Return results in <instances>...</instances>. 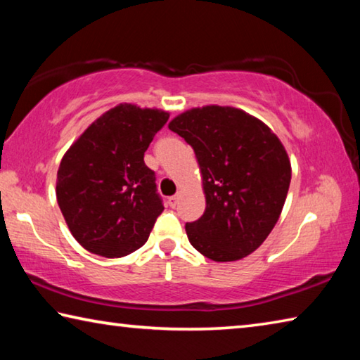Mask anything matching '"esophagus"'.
Here are the masks:
<instances>
[{
  "mask_svg": "<svg viewBox=\"0 0 360 360\" xmlns=\"http://www.w3.org/2000/svg\"><path fill=\"white\" fill-rule=\"evenodd\" d=\"M178 202H179L178 195H173V197L168 198V205L172 206V208H176V205H178Z\"/></svg>",
  "mask_w": 360,
  "mask_h": 360,
  "instance_id": "esophagus-1",
  "label": "esophagus"
}]
</instances>
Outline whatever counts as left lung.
<instances>
[{
	"mask_svg": "<svg viewBox=\"0 0 360 360\" xmlns=\"http://www.w3.org/2000/svg\"><path fill=\"white\" fill-rule=\"evenodd\" d=\"M192 146L206 210L187 222L191 245L214 262L254 252L275 227L288 197L290 162L268 127L230 106L193 108L169 122Z\"/></svg>",
	"mask_w": 360,
	"mask_h": 360,
	"instance_id": "8db88e82",
	"label": "left lung"
}]
</instances>
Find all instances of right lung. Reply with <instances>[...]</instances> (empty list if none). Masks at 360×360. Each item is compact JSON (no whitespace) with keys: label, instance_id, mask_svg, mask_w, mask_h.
I'll use <instances>...</instances> for the list:
<instances>
[{"label":"right lung","instance_id":"right-lung-1","mask_svg":"<svg viewBox=\"0 0 360 360\" xmlns=\"http://www.w3.org/2000/svg\"><path fill=\"white\" fill-rule=\"evenodd\" d=\"M169 114L119 105L66 150L57 173V202L68 229L89 252L124 257L148 241L163 202L144 152Z\"/></svg>","mask_w":360,"mask_h":360}]
</instances>
